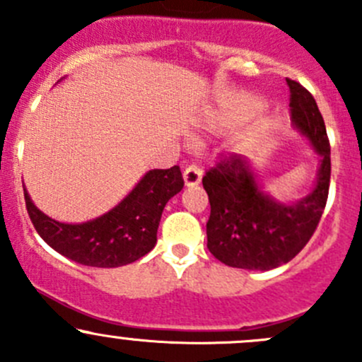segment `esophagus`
<instances>
[{
	"label": "esophagus",
	"instance_id": "34e87169",
	"mask_svg": "<svg viewBox=\"0 0 362 362\" xmlns=\"http://www.w3.org/2000/svg\"><path fill=\"white\" fill-rule=\"evenodd\" d=\"M202 177H203V171L198 164L192 163L185 168L184 180H185V185H189V187H192V185H198L199 182H202Z\"/></svg>",
	"mask_w": 362,
	"mask_h": 362
}]
</instances>
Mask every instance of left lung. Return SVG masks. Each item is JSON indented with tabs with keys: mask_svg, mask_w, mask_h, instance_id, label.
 I'll list each match as a JSON object with an SVG mask.
<instances>
[{
	"mask_svg": "<svg viewBox=\"0 0 362 362\" xmlns=\"http://www.w3.org/2000/svg\"><path fill=\"white\" fill-rule=\"evenodd\" d=\"M291 89L294 126L320 156L319 178L306 198L286 204L266 196L238 154H228L208 168L203 187L210 202L208 250L231 268L273 269L296 257L308 243L326 208L331 180V145L315 100L296 80Z\"/></svg>",
	"mask_w": 362,
	"mask_h": 362,
	"instance_id": "1",
	"label": "left lung"
}]
</instances>
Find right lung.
<instances>
[{"label":"right lung","mask_w":362,"mask_h":362,"mask_svg":"<svg viewBox=\"0 0 362 362\" xmlns=\"http://www.w3.org/2000/svg\"><path fill=\"white\" fill-rule=\"evenodd\" d=\"M182 187L178 166L152 170L108 214L83 224H63L47 217L25 189L24 199L29 218L47 245L83 266L117 268L154 249L164 206Z\"/></svg>","instance_id":"1"}]
</instances>
